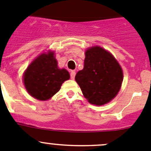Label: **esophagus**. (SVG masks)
I'll use <instances>...</instances> for the list:
<instances>
[{
  "mask_svg": "<svg viewBox=\"0 0 151 151\" xmlns=\"http://www.w3.org/2000/svg\"><path fill=\"white\" fill-rule=\"evenodd\" d=\"M76 72L74 71H71V73H70V76H71V79L74 80V77H75Z\"/></svg>",
  "mask_w": 151,
  "mask_h": 151,
  "instance_id": "obj_1",
  "label": "esophagus"
}]
</instances>
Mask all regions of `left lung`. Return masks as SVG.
<instances>
[{"label":"left lung","mask_w":151,"mask_h":151,"mask_svg":"<svg viewBox=\"0 0 151 151\" xmlns=\"http://www.w3.org/2000/svg\"><path fill=\"white\" fill-rule=\"evenodd\" d=\"M84 67L75 76L84 97L91 104L102 106L117 95L123 81L121 65L112 53L95 46L85 52Z\"/></svg>","instance_id":"1"}]
</instances>
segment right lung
Instances as JSON below:
<instances>
[{
    "mask_svg": "<svg viewBox=\"0 0 151 151\" xmlns=\"http://www.w3.org/2000/svg\"><path fill=\"white\" fill-rule=\"evenodd\" d=\"M70 74L57 65L54 53L49 50L36 57L24 73L23 81L27 91L39 101H47L60 91Z\"/></svg>",
    "mask_w": 151,
    "mask_h": 151,
    "instance_id": "right-lung-1",
    "label": "right lung"
}]
</instances>
